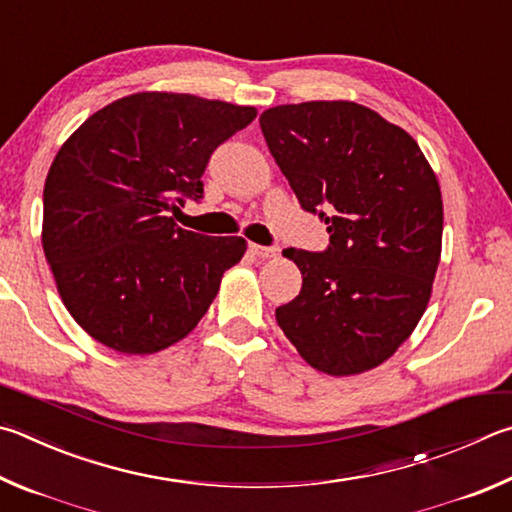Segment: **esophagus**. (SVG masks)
<instances>
[{
  "label": "esophagus",
  "mask_w": 512,
  "mask_h": 512,
  "mask_svg": "<svg viewBox=\"0 0 512 512\" xmlns=\"http://www.w3.org/2000/svg\"><path fill=\"white\" fill-rule=\"evenodd\" d=\"M248 250H250V253H253L255 257H262V259H271V257L280 255V248H275V246H257V244H250Z\"/></svg>",
  "instance_id": "1"
}]
</instances>
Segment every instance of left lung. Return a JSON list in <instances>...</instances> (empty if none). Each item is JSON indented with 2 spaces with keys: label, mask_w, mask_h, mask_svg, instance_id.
<instances>
[{
  "label": "left lung",
  "mask_w": 512,
  "mask_h": 512,
  "mask_svg": "<svg viewBox=\"0 0 512 512\" xmlns=\"http://www.w3.org/2000/svg\"><path fill=\"white\" fill-rule=\"evenodd\" d=\"M259 125L302 208L329 232L324 253L284 250L302 291L277 306V324L322 374L383 365L432 295L443 235L434 170L405 129L351 100L271 107Z\"/></svg>",
  "instance_id": "8db88e82"
}]
</instances>
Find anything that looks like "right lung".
<instances>
[{
    "label": "right lung",
    "instance_id": "right-lung-1",
    "mask_svg": "<svg viewBox=\"0 0 512 512\" xmlns=\"http://www.w3.org/2000/svg\"><path fill=\"white\" fill-rule=\"evenodd\" d=\"M255 107L141 91L98 109L55 154L44 183L42 248L64 306L100 345L129 356L197 327L246 239L176 228L201 199L210 154Z\"/></svg>",
    "mask_w": 512,
    "mask_h": 512
}]
</instances>
